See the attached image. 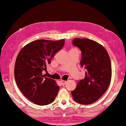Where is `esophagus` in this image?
I'll return each instance as SVG.
<instances>
[{
	"mask_svg": "<svg viewBox=\"0 0 126 126\" xmlns=\"http://www.w3.org/2000/svg\"><path fill=\"white\" fill-rule=\"evenodd\" d=\"M66 81H65V80H61V84L62 85H64V84H65V83H66Z\"/></svg>",
	"mask_w": 126,
	"mask_h": 126,
	"instance_id": "34e87169",
	"label": "esophagus"
}]
</instances>
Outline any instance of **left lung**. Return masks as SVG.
I'll list each match as a JSON object with an SVG mask.
<instances>
[{"label":"left lung","instance_id":"left-lung-1","mask_svg":"<svg viewBox=\"0 0 126 126\" xmlns=\"http://www.w3.org/2000/svg\"><path fill=\"white\" fill-rule=\"evenodd\" d=\"M72 44L80 49V65L87 69L84 79L79 81L76 88L71 92L72 97L80 104H92L109 87L112 75L111 60L106 49L96 41L75 38Z\"/></svg>","mask_w":126,"mask_h":126}]
</instances>
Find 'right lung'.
Returning <instances> with one entry per match:
<instances>
[{
    "label": "right lung",
    "instance_id": "1",
    "mask_svg": "<svg viewBox=\"0 0 126 126\" xmlns=\"http://www.w3.org/2000/svg\"><path fill=\"white\" fill-rule=\"evenodd\" d=\"M65 39H39L29 43L17 56L14 67L16 83L29 100L39 106L50 104L60 87L56 81L43 75L56 53L63 47Z\"/></svg>",
    "mask_w": 126,
    "mask_h": 126
}]
</instances>
